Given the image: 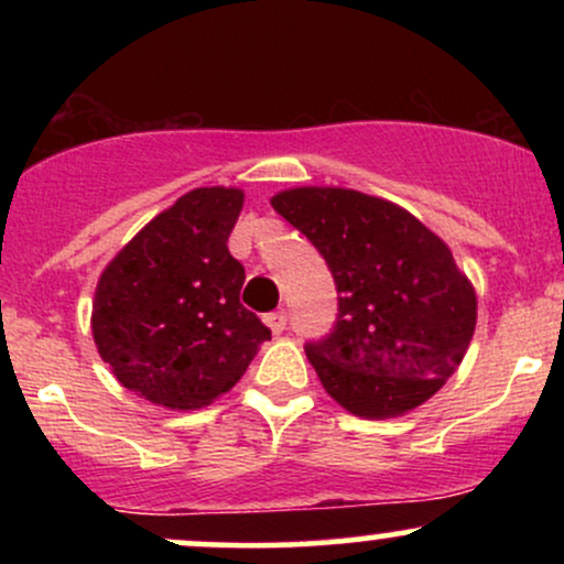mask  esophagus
<instances>
[{"instance_id":"34e87169","label":"esophagus","mask_w":564,"mask_h":564,"mask_svg":"<svg viewBox=\"0 0 564 564\" xmlns=\"http://www.w3.org/2000/svg\"><path fill=\"white\" fill-rule=\"evenodd\" d=\"M264 323H268L270 332H273V334H283V332H286L289 313H286V310H275V313L264 315Z\"/></svg>"}]
</instances>
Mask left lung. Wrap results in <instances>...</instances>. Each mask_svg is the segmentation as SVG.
I'll return each instance as SVG.
<instances>
[{"label":"left lung","instance_id":"1","mask_svg":"<svg viewBox=\"0 0 564 564\" xmlns=\"http://www.w3.org/2000/svg\"><path fill=\"white\" fill-rule=\"evenodd\" d=\"M273 209L332 270L334 332L304 352L341 408L364 419L413 411L453 377L477 323V296L451 249L411 212L347 187H291Z\"/></svg>","mask_w":564,"mask_h":564}]
</instances>
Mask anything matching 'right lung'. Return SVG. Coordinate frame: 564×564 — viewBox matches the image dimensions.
<instances>
[{
	"mask_svg": "<svg viewBox=\"0 0 564 564\" xmlns=\"http://www.w3.org/2000/svg\"><path fill=\"white\" fill-rule=\"evenodd\" d=\"M241 206L238 187L185 193L97 281V352L127 390L151 403L209 405L270 339V328L241 304L246 273L228 251Z\"/></svg>",
	"mask_w": 564,
	"mask_h": 564,
	"instance_id": "right-lung-1",
	"label": "right lung"
}]
</instances>
